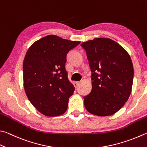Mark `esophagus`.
Here are the masks:
<instances>
[{"mask_svg":"<svg viewBox=\"0 0 147 147\" xmlns=\"http://www.w3.org/2000/svg\"><path fill=\"white\" fill-rule=\"evenodd\" d=\"M80 84V82H74L73 84H74V87H77L78 86V85H79Z\"/></svg>","mask_w":147,"mask_h":147,"instance_id":"1","label":"esophagus"}]
</instances>
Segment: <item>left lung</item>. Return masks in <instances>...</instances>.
I'll use <instances>...</instances> for the list:
<instances>
[{
	"label": "left lung",
	"mask_w": 147,
	"mask_h": 147,
	"mask_svg": "<svg viewBox=\"0 0 147 147\" xmlns=\"http://www.w3.org/2000/svg\"><path fill=\"white\" fill-rule=\"evenodd\" d=\"M92 75V90L84 97L89 113L100 116L115 114L131 93L134 68L130 55L110 38L83 42Z\"/></svg>",
	"instance_id": "obj_1"
}]
</instances>
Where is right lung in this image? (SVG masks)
Masks as SVG:
<instances>
[{
    "instance_id": "obj_1",
    "label": "right lung",
    "mask_w": 147,
    "mask_h": 147,
    "mask_svg": "<svg viewBox=\"0 0 147 147\" xmlns=\"http://www.w3.org/2000/svg\"><path fill=\"white\" fill-rule=\"evenodd\" d=\"M80 43L48 35L33 43L26 53L23 62L26 94L45 116H60L67 111L74 91L65 69L67 55Z\"/></svg>"
}]
</instances>
